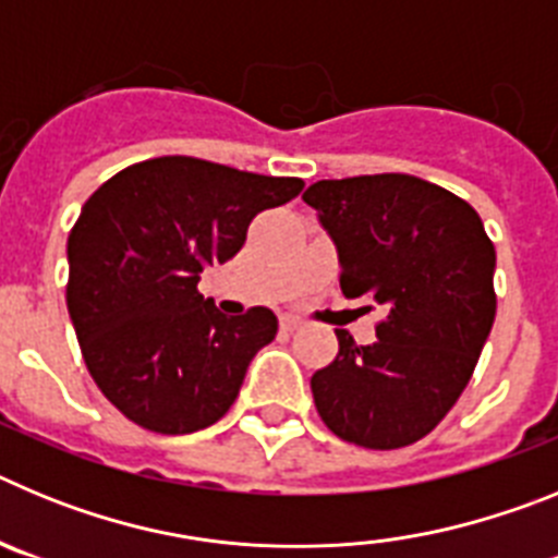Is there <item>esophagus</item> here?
<instances>
[{
  "instance_id": "esophagus-1",
  "label": "esophagus",
  "mask_w": 558,
  "mask_h": 558,
  "mask_svg": "<svg viewBox=\"0 0 558 558\" xmlns=\"http://www.w3.org/2000/svg\"><path fill=\"white\" fill-rule=\"evenodd\" d=\"M302 327V322L295 318V315H282V329L284 332H293V329Z\"/></svg>"
}]
</instances>
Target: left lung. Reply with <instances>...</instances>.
I'll list each match as a JSON object with an SVG mask.
<instances>
[{
  "instance_id": "left-lung-1",
  "label": "left lung",
  "mask_w": 558,
  "mask_h": 558,
  "mask_svg": "<svg viewBox=\"0 0 558 558\" xmlns=\"http://www.w3.org/2000/svg\"><path fill=\"white\" fill-rule=\"evenodd\" d=\"M332 236L347 299L386 318L310 379L324 425L349 445L399 450L450 413L495 324V245L477 211L405 172L315 181L302 195Z\"/></svg>"
}]
</instances>
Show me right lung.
I'll return each instance as SVG.
<instances>
[{
	"instance_id": "obj_1",
	"label": "right lung",
	"mask_w": 558,
	"mask_h": 558,
	"mask_svg": "<svg viewBox=\"0 0 558 558\" xmlns=\"http://www.w3.org/2000/svg\"><path fill=\"white\" fill-rule=\"evenodd\" d=\"M302 190V179L161 156L83 204L66 243V307L88 374L133 425L184 436L234 405L279 322L268 307L223 315L198 293L201 274L243 248L259 211Z\"/></svg>"
}]
</instances>
